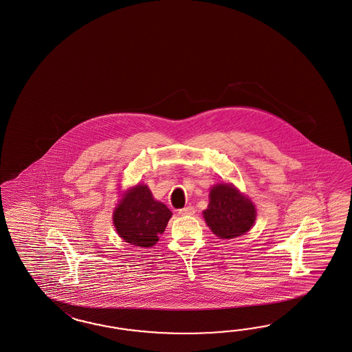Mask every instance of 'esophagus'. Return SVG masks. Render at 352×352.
Here are the masks:
<instances>
[{
    "mask_svg": "<svg viewBox=\"0 0 352 352\" xmlns=\"http://www.w3.org/2000/svg\"><path fill=\"white\" fill-rule=\"evenodd\" d=\"M194 213H195V210H194L191 206L179 210V214H181V216H192Z\"/></svg>",
    "mask_w": 352,
    "mask_h": 352,
    "instance_id": "34e87169",
    "label": "esophagus"
}]
</instances>
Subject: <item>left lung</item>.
Wrapping results in <instances>:
<instances>
[{"mask_svg": "<svg viewBox=\"0 0 352 352\" xmlns=\"http://www.w3.org/2000/svg\"><path fill=\"white\" fill-rule=\"evenodd\" d=\"M203 217L220 239H232L251 230L256 208L231 184H217L211 189L208 208L203 211Z\"/></svg>", "mask_w": 352, "mask_h": 352, "instance_id": "left-lung-1", "label": "left lung"}]
</instances>
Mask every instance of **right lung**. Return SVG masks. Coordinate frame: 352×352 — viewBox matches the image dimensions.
<instances>
[{"instance_id": "obj_1", "label": "right lung", "mask_w": 352, "mask_h": 352, "mask_svg": "<svg viewBox=\"0 0 352 352\" xmlns=\"http://www.w3.org/2000/svg\"><path fill=\"white\" fill-rule=\"evenodd\" d=\"M113 212V222L122 239L131 245L149 248L160 241L172 212L153 198L151 189L139 184L122 195Z\"/></svg>"}]
</instances>
